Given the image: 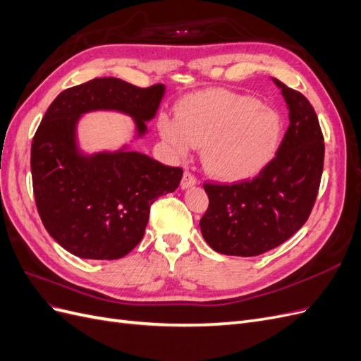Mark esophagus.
<instances>
[{"label":"esophagus","mask_w":361,"mask_h":361,"mask_svg":"<svg viewBox=\"0 0 361 361\" xmlns=\"http://www.w3.org/2000/svg\"><path fill=\"white\" fill-rule=\"evenodd\" d=\"M195 183H197V178H195L191 171H188V170L185 171L183 176H182L180 187H182L183 190H187V188H190V187H194Z\"/></svg>","instance_id":"1"}]
</instances>
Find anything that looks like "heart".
I'll return each mask as SVG.
<instances>
[{"mask_svg": "<svg viewBox=\"0 0 361 361\" xmlns=\"http://www.w3.org/2000/svg\"><path fill=\"white\" fill-rule=\"evenodd\" d=\"M159 133L178 155L203 146L204 170L216 179L238 180L276 155L285 125L279 111L255 97L206 90L187 97L178 117L161 116Z\"/></svg>", "mask_w": 361, "mask_h": 361, "instance_id": "heart-1", "label": "heart"}]
</instances>
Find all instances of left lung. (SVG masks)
<instances>
[{
  "instance_id": "8db88e82",
  "label": "left lung",
  "mask_w": 361,
  "mask_h": 361,
  "mask_svg": "<svg viewBox=\"0 0 361 361\" xmlns=\"http://www.w3.org/2000/svg\"><path fill=\"white\" fill-rule=\"evenodd\" d=\"M289 110L281 145L255 179L204 183L209 206L200 220L204 241L216 253L259 256L279 247L307 221L324 169V135L312 104L272 78Z\"/></svg>"
}]
</instances>
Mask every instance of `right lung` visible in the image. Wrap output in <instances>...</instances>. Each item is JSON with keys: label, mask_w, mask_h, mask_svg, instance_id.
Segmentation results:
<instances>
[{"label": "right lung", "mask_w": 361, "mask_h": 361, "mask_svg": "<svg viewBox=\"0 0 361 361\" xmlns=\"http://www.w3.org/2000/svg\"><path fill=\"white\" fill-rule=\"evenodd\" d=\"M166 93L118 78H94L61 92L49 105L31 145L36 206L48 233L82 259L114 260L133 251L145 235L150 204L173 192L180 167H169L140 152L84 155L76 125L85 113L113 110L130 116L137 137L147 133Z\"/></svg>", "instance_id": "obj_1"}]
</instances>
